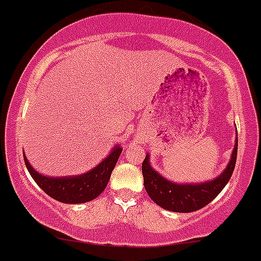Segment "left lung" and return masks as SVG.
Here are the masks:
<instances>
[{
    "label": "left lung",
    "instance_id": "obj_1",
    "mask_svg": "<svg viewBox=\"0 0 261 261\" xmlns=\"http://www.w3.org/2000/svg\"><path fill=\"white\" fill-rule=\"evenodd\" d=\"M237 150H238V138L225 171L215 180L198 185H189V184L178 185L166 180L150 167L149 155H146L142 163L143 185L150 198L162 208L173 212L198 211L212 202L230 180L236 167Z\"/></svg>",
    "mask_w": 261,
    "mask_h": 261
}]
</instances>
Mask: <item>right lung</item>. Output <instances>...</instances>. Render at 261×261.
Returning <instances> with one entry per match:
<instances>
[{"instance_id":"1","label":"right lung","mask_w":261,"mask_h":261,"mask_svg":"<svg viewBox=\"0 0 261 261\" xmlns=\"http://www.w3.org/2000/svg\"><path fill=\"white\" fill-rule=\"evenodd\" d=\"M121 150L119 146L115 147L111 154L94 169L75 177H46L37 173L25 156L24 163L36 184L49 197L63 203H85L97 198L105 190Z\"/></svg>"}]
</instances>
